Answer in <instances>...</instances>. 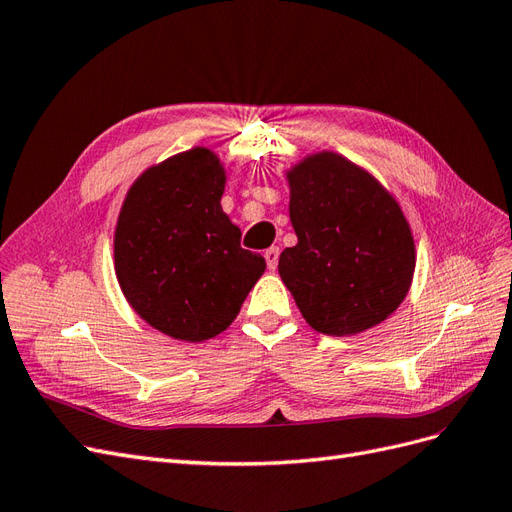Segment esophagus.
<instances>
[{
    "label": "esophagus",
    "instance_id": "34e87169",
    "mask_svg": "<svg viewBox=\"0 0 512 512\" xmlns=\"http://www.w3.org/2000/svg\"><path fill=\"white\" fill-rule=\"evenodd\" d=\"M263 257H266V263H268V268L270 270H276V266H278V249L276 246H270V249L263 253Z\"/></svg>",
    "mask_w": 512,
    "mask_h": 512
}]
</instances>
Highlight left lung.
<instances>
[{
    "label": "left lung",
    "mask_w": 512,
    "mask_h": 512,
    "mask_svg": "<svg viewBox=\"0 0 512 512\" xmlns=\"http://www.w3.org/2000/svg\"><path fill=\"white\" fill-rule=\"evenodd\" d=\"M298 244L278 274L306 323L355 336L406 300L417 266L415 238L393 193L334 151L306 155L285 172Z\"/></svg>",
    "instance_id": "1"
}]
</instances>
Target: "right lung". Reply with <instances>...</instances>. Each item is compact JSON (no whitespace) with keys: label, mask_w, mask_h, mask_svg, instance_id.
<instances>
[{"label":"right lung","mask_w":512,"mask_h":512,"mask_svg":"<svg viewBox=\"0 0 512 512\" xmlns=\"http://www.w3.org/2000/svg\"><path fill=\"white\" fill-rule=\"evenodd\" d=\"M225 168L193 146L146 168L114 227V274L127 304L157 332L204 342L234 323L266 259L240 246L221 206Z\"/></svg>","instance_id":"obj_1"}]
</instances>
